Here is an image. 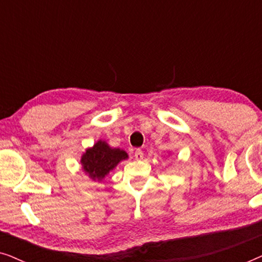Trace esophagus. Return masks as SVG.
Returning a JSON list of instances; mask_svg holds the SVG:
<instances>
[{
	"instance_id": "34e87169",
	"label": "esophagus",
	"mask_w": 262,
	"mask_h": 262,
	"mask_svg": "<svg viewBox=\"0 0 262 262\" xmlns=\"http://www.w3.org/2000/svg\"><path fill=\"white\" fill-rule=\"evenodd\" d=\"M143 156H144V152H143L141 149H136V151H135V159L137 160V161H139V160L143 159Z\"/></svg>"
}]
</instances>
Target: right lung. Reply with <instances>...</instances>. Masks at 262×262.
<instances>
[{"instance_id": "add662e5", "label": "right lung", "mask_w": 262, "mask_h": 262, "mask_svg": "<svg viewBox=\"0 0 262 262\" xmlns=\"http://www.w3.org/2000/svg\"><path fill=\"white\" fill-rule=\"evenodd\" d=\"M126 159L127 154L124 150L112 149L106 142L99 141L93 148L85 150L81 163L83 170L93 180H102L120 161Z\"/></svg>"}]
</instances>
